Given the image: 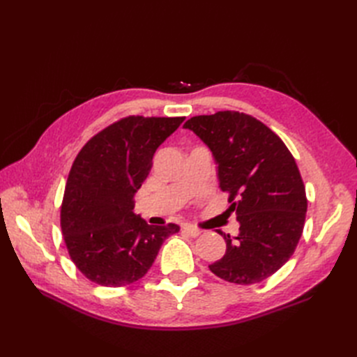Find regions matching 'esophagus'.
Returning a JSON list of instances; mask_svg holds the SVG:
<instances>
[{
  "label": "esophagus",
  "mask_w": 357,
  "mask_h": 357,
  "mask_svg": "<svg viewBox=\"0 0 357 357\" xmlns=\"http://www.w3.org/2000/svg\"><path fill=\"white\" fill-rule=\"evenodd\" d=\"M183 231H185L189 236H192V238H197V236H199L202 234L201 229L193 228V226H190V225H183Z\"/></svg>",
  "instance_id": "34e87169"
}]
</instances>
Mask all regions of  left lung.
<instances>
[{
	"mask_svg": "<svg viewBox=\"0 0 357 357\" xmlns=\"http://www.w3.org/2000/svg\"><path fill=\"white\" fill-rule=\"evenodd\" d=\"M185 128L213 152L240 222L236 236L218 231L226 253L210 271L235 284L261 283L289 261L304 231L307 197L295 158L266 125L240 112L190 117Z\"/></svg>",
	"mask_w": 357,
	"mask_h": 357,
	"instance_id": "left-lung-1",
	"label": "left lung"
}]
</instances>
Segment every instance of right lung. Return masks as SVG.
Returning a JSON list of instances; mask_svg holds the SVG:
<instances>
[{
    "label": "right lung",
    "instance_id": "obj_1",
    "mask_svg": "<svg viewBox=\"0 0 357 357\" xmlns=\"http://www.w3.org/2000/svg\"><path fill=\"white\" fill-rule=\"evenodd\" d=\"M185 117L128 116L93 135L74 159L61 207V229L79 271L105 287L146 275L159 248L180 226L147 225L134 195L153 165L156 149Z\"/></svg>",
    "mask_w": 357,
    "mask_h": 357
}]
</instances>
